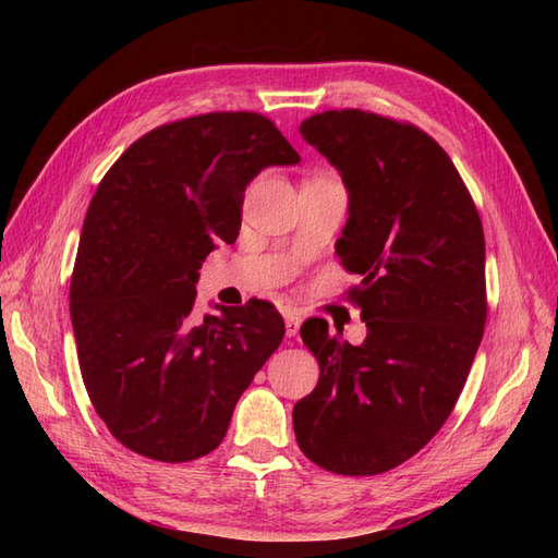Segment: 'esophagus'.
<instances>
[{
    "instance_id": "34e87169",
    "label": "esophagus",
    "mask_w": 558,
    "mask_h": 558,
    "mask_svg": "<svg viewBox=\"0 0 558 558\" xmlns=\"http://www.w3.org/2000/svg\"><path fill=\"white\" fill-rule=\"evenodd\" d=\"M282 316H286V333H288V338H294L300 333V324H302V316H300V312H294V310H282Z\"/></svg>"
}]
</instances>
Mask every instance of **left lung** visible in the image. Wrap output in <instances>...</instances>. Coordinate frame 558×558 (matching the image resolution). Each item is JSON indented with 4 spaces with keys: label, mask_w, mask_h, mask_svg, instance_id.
Wrapping results in <instances>:
<instances>
[{
    "label": "left lung",
    "mask_w": 558,
    "mask_h": 558,
    "mask_svg": "<svg viewBox=\"0 0 558 558\" xmlns=\"http://www.w3.org/2000/svg\"><path fill=\"white\" fill-rule=\"evenodd\" d=\"M336 165L350 218L336 252L362 282L366 340L350 345L324 318L302 324L318 384L292 410L302 453L336 475H381L410 460L450 417L487 324L484 230L453 160L410 122L328 110L300 124Z\"/></svg>",
    "instance_id": "left-lung-1"
}]
</instances>
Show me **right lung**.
<instances>
[{"label":"right lung","instance_id":"1","mask_svg":"<svg viewBox=\"0 0 558 558\" xmlns=\"http://www.w3.org/2000/svg\"><path fill=\"white\" fill-rule=\"evenodd\" d=\"M298 150L258 112H206L150 129L93 196L71 272L69 312L83 384L110 434L160 462L210 453L236 400L278 350L268 302L192 316L198 268L234 242L244 189Z\"/></svg>","mask_w":558,"mask_h":558}]
</instances>
